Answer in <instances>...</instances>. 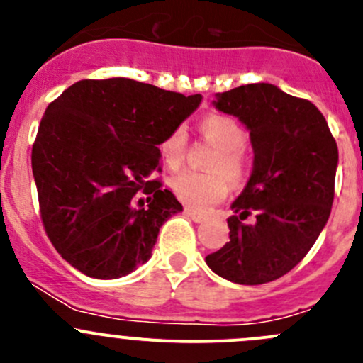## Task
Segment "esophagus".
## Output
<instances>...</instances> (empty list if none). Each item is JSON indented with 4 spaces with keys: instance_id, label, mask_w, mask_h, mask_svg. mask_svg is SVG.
<instances>
[{
    "instance_id": "esophagus-1",
    "label": "esophagus",
    "mask_w": 363,
    "mask_h": 363,
    "mask_svg": "<svg viewBox=\"0 0 363 363\" xmlns=\"http://www.w3.org/2000/svg\"><path fill=\"white\" fill-rule=\"evenodd\" d=\"M184 212H186V216H189V218H191L193 221H195V223H203L205 219H207V216L202 214V212L193 211L191 207H186V208H184Z\"/></svg>"
}]
</instances>
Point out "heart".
Masks as SVG:
<instances>
[{
  "instance_id": "b5f03b06",
  "label": "heart",
  "mask_w": 363,
  "mask_h": 363,
  "mask_svg": "<svg viewBox=\"0 0 363 363\" xmlns=\"http://www.w3.org/2000/svg\"><path fill=\"white\" fill-rule=\"evenodd\" d=\"M199 131L216 151L207 161L211 172H182L170 181L174 195L188 207L205 211L221 202L228 193V177L232 182H240L246 175L247 161L242 149L247 135L237 119L226 113H208L199 123ZM188 133L182 126L174 128L160 142V152L164 164L170 168L181 167L184 160Z\"/></svg>"
}]
</instances>
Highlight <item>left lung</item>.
I'll return each instance as SVG.
<instances>
[{"instance_id": "8db88e82", "label": "left lung", "mask_w": 363, "mask_h": 363, "mask_svg": "<svg viewBox=\"0 0 363 363\" xmlns=\"http://www.w3.org/2000/svg\"><path fill=\"white\" fill-rule=\"evenodd\" d=\"M214 107L250 130L255 160L246 188L232 203L230 242L205 263L232 283H270L302 262L327 225L337 144L311 101L272 84L218 93Z\"/></svg>"}]
</instances>
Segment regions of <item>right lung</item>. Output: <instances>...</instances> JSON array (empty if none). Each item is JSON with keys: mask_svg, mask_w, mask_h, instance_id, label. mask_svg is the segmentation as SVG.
Masks as SVG:
<instances>
[{"mask_svg": "<svg viewBox=\"0 0 363 363\" xmlns=\"http://www.w3.org/2000/svg\"><path fill=\"white\" fill-rule=\"evenodd\" d=\"M131 79L79 80L47 107L31 167L43 226L57 252L96 279H117L151 258L161 225L182 211L149 181L160 142L199 108ZM148 199L136 200V193Z\"/></svg>", "mask_w": 363, "mask_h": 363, "instance_id": "add662e5", "label": "right lung"}]
</instances>
